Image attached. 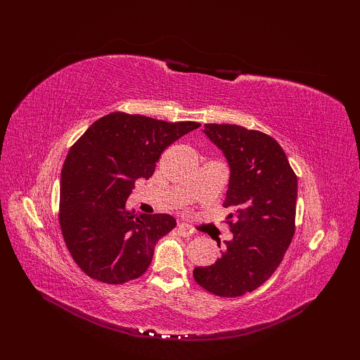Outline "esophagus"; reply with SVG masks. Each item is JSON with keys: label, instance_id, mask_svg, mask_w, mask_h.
<instances>
[{"label": "esophagus", "instance_id": "obj_1", "mask_svg": "<svg viewBox=\"0 0 360 360\" xmlns=\"http://www.w3.org/2000/svg\"><path fill=\"white\" fill-rule=\"evenodd\" d=\"M179 234L181 237H191L193 234V228H191L189 225L186 224H180L179 225Z\"/></svg>", "mask_w": 360, "mask_h": 360}]
</instances>
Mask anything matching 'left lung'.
<instances>
[{
	"label": "left lung",
	"mask_w": 360,
	"mask_h": 360,
	"mask_svg": "<svg viewBox=\"0 0 360 360\" xmlns=\"http://www.w3.org/2000/svg\"><path fill=\"white\" fill-rule=\"evenodd\" d=\"M204 134L230 165L224 207L234 209L226 217L233 240L214 264L195 267L193 279L216 296L238 297L263 285L287 252L296 231L297 176L282 147L259 130L212 123Z\"/></svg>",
	"instance_id": "1"
}]
</instances>
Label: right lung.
Wrapping results in <instances>:
<instances>
[{"label": "right lung", "mask_w": 360, "mask_h": 360, "mask_svg": "<svg viewBox=\"0 0 360 360\" xmlns=\"http://www.w3.org/2000/svg\"><path fill=\"white\" fill-rule=\"evenodd\" d=\"M200 126L112 112L70 147L61 169L58 219L85 275L124 284L146 274L158 240L177 222L171 214H135L126 200L138 179L153 176L163 150Z\"/></svg>", "instance_id": "1"}]
</instances>
